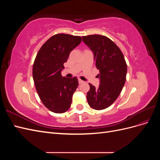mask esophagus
<instances>
[{"mask_svg":"<svg viewBox=\"0 0 160 160\" xmlns=\"http://www.w3.org/2000/svg\"><path fill=\"white\" fill-rule=\"evenodd\" d=\"M78 81H79V84H81V83H84V81H83V80H81V79H78Z\"/></svg>","mask_w":160,"mask_h":160,"instance_id":"esophagus-1","label":"esophagus"}]
</instances>
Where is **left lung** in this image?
Wrapping results in <instances>:
<instances>
[{
    "label": "left lung",
    "instance_id": "obj_1",
    "mask_svg": "<svg viewBox=\"0 0 160 160\" xmlns=\"http://www.w3.org/2000/svg\"><path fill=\"white\" fill-rule=\"evenodd\" d=\"M93 53L96 68L99 70L98 88L89 83L87 99L91 108H108L117 99L126 80L127 64L119 48L105 36L99 35L82 37Z\"/></svg>",
    "mask_w": 160,
    "mask_h": 160
}]
</instances>
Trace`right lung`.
Instances as JSON below:
<instances>
[{
  "instance_id": "obj_1",
  "label": "right lung",
  "mask_w": 160,
  "mask_h": 160,
  "mask_svg": "<svg viewBox=\"0 0 160 160\" xmlns=\"http://www.w3.org/2000/svg\"><path fill=\"white\" fill-rule=\"evenodd\" d=\"M81 40L79 36L57 34L42 45L36 56L32 67L34 83L42 103L52 112L62 113L71 107L78 79L62 77L61 71L70 52Z\"/></svg>"
}]
</instances>
